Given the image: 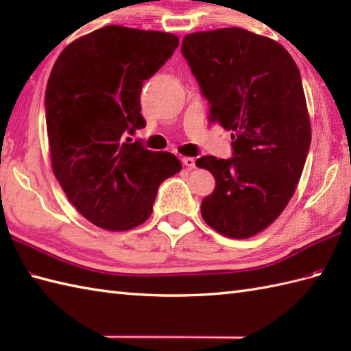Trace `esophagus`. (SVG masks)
<instances>
[{
	"instance_id": "1",
	"label": "esophagus",
	"mask_w": 351,
	"mask_h": 351,
	"mask_svg": "<svg viewBox=\"0 0 351 351\" xmlns=\"http://www.w3.org/2000/svg\"><path fill=\"white\" fill-rule=\"evenodd\" d=\"M182 162H184V166L187 167V169H195L196 167V160L193 158V156H184Z\"/></svg>"
}]
</instances>
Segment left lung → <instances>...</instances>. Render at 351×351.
I'll return each instance as SVG.
<instances>
[{
  "label": "left lung",
  "mask_w": 351,
  "mask_h": 351,
  "mask_svg": "<svg viewBox=\"0 0 351 351\" xmlns=\"http://www.w3.org/2000/svg\"><path fill=\"white\" fill-rule=\"evenodd\" d=\"M181 51L211 104L210 122L234 140L230 160H196L215 178L200 213L219 234L250 238L285 210L306 161L311 121L299 68L280 43L235 27L187 34Z\"/></svg>",
  "instance_id": "8db88e82"
}]
</instances>
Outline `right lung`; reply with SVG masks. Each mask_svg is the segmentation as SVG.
<instances>
[{
	"mask_svg": "<svg viewBox=\"0 0 351 351\" xmlns=\"http://www.w3.org/2000/svg\"><path fill=\"white\" fill-rule=\"evenodd\" d=\"M180 45L176 34L107 25L71 42L45 93L51 167L71 204L111 232L152 214L160 184L182 169L170 152L125 140L143 128L140 92Z\"/></svg>",
	"mask_w": 351,
	"mask_h": 351,
	"instance_id": "1",
	"label": "right lung"
}]
</instances>
